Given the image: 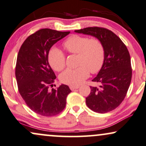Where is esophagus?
I'll return each instance as SVG.
<instances>
[{"label": "esophagus", "instance_id": "obj_1", "mask_svg": "<svg viewBox=\"0 0 146 146\" xmlns=\"http://www.w3.org/2000/svg\"><path fill=\"white\" fill-rule=\"evenodd\" d=\"M79 88V86H70V89L71 90H76V89H78Z\"/></svg>", "mask_w": 146, "mask_h": 146}]
</instances>
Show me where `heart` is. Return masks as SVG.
I'll list each match as a JSON object with an SVG mask.
<instances>
[{
  "label": "heart",
  "instance_id": "heart-1",
  "mask_svg": "<svg viewBox=\"0 0 146 146\" xmlns=\"http://www.w3.org/2000/svg\"><path fill=\"white\" fill-rule=\"evenodd\" d=\"M63 47L69 53L78 54V67L68 68L60 74L61 83L76 86L88 78L91 73L96 74L102 69L104 61V48L98 39L87 36L73 35L63 43ZM50 66L56 71H61L66 66V56L61 50L52 48L48 52Z\"/></svg>",
  "mask_w": 146,
  "mask_h": 146
}]
</instances>
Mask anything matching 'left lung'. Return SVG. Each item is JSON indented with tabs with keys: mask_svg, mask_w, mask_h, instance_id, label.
Returning <instances> with one entry per match:
<instances>
[{
	"mask_svg": "<svg viewBox=\"0 0 146 146\" xmlns=\"http://www.w3.org/2000/svg\"><path fill=\"white\" fill-rule=\"evenodd\" d=\"M76 33L96 37L103 44L104 61L102 69L92 81L100 87L90 86L86 104L91 110L105 113L114 110L124 100L132 78L131 56L128 48L113 32L102 27H87Z\"/></svg>",
	"mask_w": 146,
	"mask_h": 146,
	"instance_id": "8db88e82",
	"label": "left lung"
}]
</instances>
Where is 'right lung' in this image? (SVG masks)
I'll return each mask as SVG.
<instances>
[{"mask_svg":"<svg viewBox=\"0 0 146 146\" xmlns=\"http://www.w3.org/2000/svg\"><path fill=\"white\" fill-rule=\"evenodd\" d=\"M70 33L40 29L29 35L19 50L15 72L18 92L27 105L41 115L62 112L71 92L66 85L50 90L56 76L48 59L50 48Z\"/></svg>","mask_w":146,"mask_h":146,"instance_id":"1","label":"right lung"}]
</instances>
